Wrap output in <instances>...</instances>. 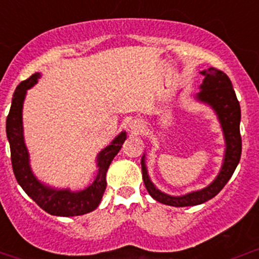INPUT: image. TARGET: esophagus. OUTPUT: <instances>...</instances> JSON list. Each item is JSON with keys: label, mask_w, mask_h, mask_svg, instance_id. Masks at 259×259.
Here are the masks:
<instances>
[{"label": "esophagus", "mask_w": 259, "mask_h": 259, "mask_svg": "<svg viewBox=\"0 0 259 259\" xmlns=\"http://www.w3.org/2000/svg\"><path fill=\"white\" fill-rule=\"evenodd\" d=\"M129 127H130V130H132L133 133H139L140 129L143 127V125H142V122H140V121H137V120H134V121L130 122Z\"/></svg>", "instance_id": "esophagus-1"}]
</instances>
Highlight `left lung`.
<instances>
[{
	"label": "left lung",
	"mask_w": 259,
	"mask_h": 259,
	"mask_svg": "<svg viewBox=\"0 0 259 259\" xmlns=\"http://www.w3.org/2000/svg\"><path fill=\"white\" fill-rule=\"evenodd\" d=\"M200 74L204 75V80L200 85V91L198 93L197 99L211 106L215 114L218 115L222 129H223L224 139H226V154H224L221 171L208 187L197 190V192L180 195V197H173V195L165 194L156 189L155 185L149 178L145 165V155H143L142 171L146 190L159 203L171 205V207L198 205L215 197L233 176L234 170L241 160L242 138L241 132H239L241 106H239V101L234 93L231 80L223 71L214 69V67H209Z\"/></svg>",
	"instance_id": "8db88e82"
}]
</instances>
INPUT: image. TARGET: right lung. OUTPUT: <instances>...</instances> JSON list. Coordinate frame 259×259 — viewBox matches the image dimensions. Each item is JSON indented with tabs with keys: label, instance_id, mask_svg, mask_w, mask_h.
Wrapping results in <instances>:
<instances>
[{
	"label": "right lung",
	"instance_id": "add662e5",
	"mask_svg": "<svg viewBox=\"0 0 259 259\" xmlns=\"http://www.w3.org/2000/svg\"><path fill=\"white\" fill-rule=\"evenodd\" d=\"M41 75L33 74L27 80L22 81L15 90L11 109L6 120V134L11 149V163L14 174L18 184L26 194L36 202V204L51 215L74 217L93 211L100 204L101 198L106 189V171L113 161L122 143L126 139V133L121 132L110 143V145L99 153L98 174L93 184L80 192H71L69 189H55L42 184L33 176L28 160V151L23 140L22 106L26 91L32 88Z\"/></svg>",
	"mask_w": 259,
	"mask_h": 259
}]
</instances>
